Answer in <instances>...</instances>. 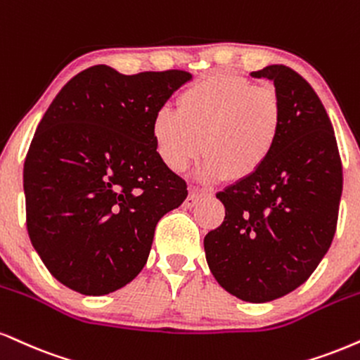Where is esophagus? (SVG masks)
Listing matches in <instances>:
<instances>
[{
	"label": "esophagus",
	"mask_w": 360,
	"mask_h": 360,
	"mask_svg": "<svg viewBox=\"0 0 360 360\" xmlns=\"http://www.w3.org/2000/svg\"><path fill=\"white\" fill-rule=\"evenodd\" d=\"M201 199H202V194H199V193H196V191H191V193L188 194V198H186L184 207H188V210H191V207L198 206V202L201 201Z\"/></svg>",
	"instance_id": "34e87169"
}]
</instances>
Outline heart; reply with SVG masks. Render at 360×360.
Returning <instances> with one entry per match:
<instances>
[{"instance_id":"heart-1","label":"heart","mask_w":360,"mask_h":360,"mask_svg":"<svg viewBox=\"0 0 360 360\" xmlns=\"http://www.w3.org/2000/svg\"><path fill=\"white\" fill-rule=\"evenodd\" d=\"M283 105L270 86L243 77L213 73L189 85L169 105L154 112L153 139L161 161L179 172L207 154L199 176L205 181L250 179L265 167L278 147Z\"/></svg>"}]
</instances>
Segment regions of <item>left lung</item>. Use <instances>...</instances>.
<instances>
[{
	"label": "left lung",
	"instance_id": "obj_1",
	"mask_svg": "<svg viewBox=\"0 0 360 360\" xmlns=\"http://www.w3.org/2000/svg\"><path fill=\"white\" fill-rule=\"evenodd\" d=\"M251 77L274 82L283 132L262 171L216 194L226 214L205 236V251L226 292L263 304L305 283L330 248L342 161L326 107L304 77L285 65H268Z\"/></svg>",
	"mask_w": 360,
	"mask_h": 360
}]
</instances>
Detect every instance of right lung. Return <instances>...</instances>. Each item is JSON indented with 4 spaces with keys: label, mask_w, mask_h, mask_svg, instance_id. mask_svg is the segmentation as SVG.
<instances>
[{
    "label": "right lung",
    "mask_w": 360,
    "mask_h": 360,
    "mask_svg": "<svg viewBox=\"0 0 360 360\" xmlns=\"http://www.w3.org/2000/svg\"><path fill=\"white\" fill-rule=\"evenodd\" d=\"M191 79L95 65L50 103L23 188L33 248L65 287L94 297L122 288L144 268L159 219L183 205L188 184L161 161L150 125Z\"/></svg>",
    "instance_id": "obj_1"
}]
</instances>
